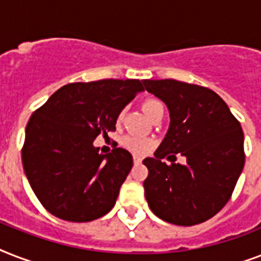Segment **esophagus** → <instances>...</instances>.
Returning <instances> with one entry per match:
<instances>
[{
  "label": "esophagus",
  "mask_w": 261,
  "mask_h": 261,
  "mask_svg": "<svg viewBox=\"0 0 261 261\" xmlns=\"http://www.w3.org/2000/svg\"><path fill=\"white\" fill-rule=\"evenodd\" d=\"M133 160H134V164L142 163V159H141V157H138V155H134V157H133Z\"/></svg>",
  "instance_id": "obj_1"
}]
</instances>
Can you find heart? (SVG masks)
<instances>
[{"label": "heart", "instance_id": "1", "mask_svg": "<svg viewBox=\"0 0 261 261\" xmlns=\"http://www.w3.org/2000/svg\"><path fill=\"white\" fill-rule=\"evenodd\" d=\"M159 107H163V104L159 101V100H154V98H149L142 104L143 112L146 114V116L149 118L153 112H154ZM123 112H120L119 115V119H122ZM123 146L126 147L127 150L133 151L135 154H145L147 151L150 150L151 142L149 138H145V137H139V135H124L120 141Z\"/></svg>", "mask_w": 261, "mask_h": 261}]
</instances>
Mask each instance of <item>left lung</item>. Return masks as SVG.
I'll use <instances>...</instances> for the list:
<instances>
[{"mask_svg":"<svg viewBox=\"0 0 261 261\" xmlns=\"http://www.w3.org/2000/svg\"><path fill=\"white\" fill-rule=\"evenodd\" d=\"M142 83L167 104L171 116L154 157L143 160L149 169L143 181L147 204L165 222L180 226L204 222L222 210L243 172L241 124L208 88L176 80ZM177 152L187 159L186 166L171 161ZM165 156L171 166L161 161Z\"/></svg>","mask_w":261,"mask_h":261,"instance_id":"left-lung-1","label":"left lung"}]
</instances>
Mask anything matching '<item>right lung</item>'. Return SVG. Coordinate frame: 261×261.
Instances as JSON below:
<instances>
[{
	"label": "right lung",
	"mask_w": 261,
	"mask_h": 261,
	"mask_svg": "<svg viewBox=\"0 0 261 261\" xmlns=\"http://www.w3.org/2000/svg\"><path fill=\"white\" fill-rule=\"evenodd\" d=\"M142 90L139 80L67 84L32 114L22 167L48 213L69 222H89L115 206L133 155L122 147L100 154L93 141L116 130L119 114Z\"/></svg>",
	"instance_id": "obj_1"
}]
</instances>
